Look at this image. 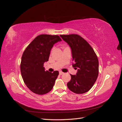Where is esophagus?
<instances>
[{
	"instance_id": "esophagus-1",
	"label": "esophagus",
	"mask_w": 122,
	"mask_h": 122,
	"mask_svg": "<svg viewBox=\"0 0 122 122\" xmlns=\"http://www.w3.org/2000/svg\"><path fill=\"white\" fill-rule=\"evenodd\" d=\"M59 74H60V75H62V74H64V72H61V71H60V72H59Z\"/></svg>"
}]
</instances>
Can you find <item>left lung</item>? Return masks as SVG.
<instances>
[{"label":"left lung","mask_w":122,"mask_h":122,"mask_svg":"<svg viewBox=\"0 0 122 122\" xmlns=\"http://www.w3.org/2000/svg\"><path fill=\"white\" fill-rule=\"evenodd\" d=\"M71 49L74 63L73 67L77 72L70 74L71 79L67 83L69 89L80 94L88 92L93 86L99 74V61L91 45L78 35H60Z\"/></svg>","instance_id":"8db88e82"}]
</instances>
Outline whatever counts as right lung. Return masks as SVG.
Here are the masks:
<instances>
[{
  "label": "right lung",
  "mask_w": 122,
  "mask_h": 122,
  "mask_svg": "<svg viewBox=\"0 0 122 122\" xmlns=\"http://www.w3.org/2000/svg\"><path fill=\"white\" fill-rule=\"evenodd\" d=\"M61 41L57 35H41L23 52L20 64L21 76L26 86L33 93L44 95L52 89L59 72L45 71L44 63L48 61L54 44Z\"/></svg>",
  "instance_id": "obj_1"
}]
</instances>
